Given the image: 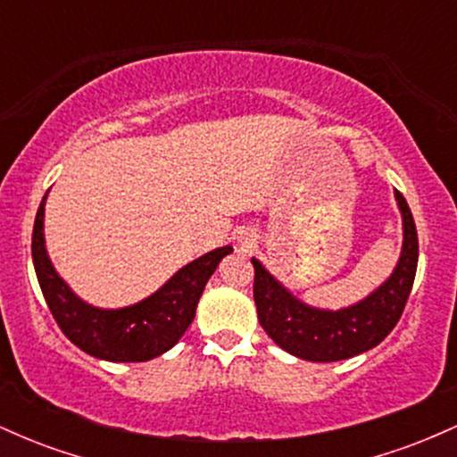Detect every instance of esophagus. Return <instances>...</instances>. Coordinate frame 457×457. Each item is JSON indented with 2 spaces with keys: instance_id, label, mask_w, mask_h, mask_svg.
I'll return each instance as SVG.
<instances>
[{
  "instance_id": "obj_1",
  "label": "esophagus",
  "mask_w": 457,
  "mask_h": 457,
  "mask_svg": "<svg viewBox=\"0 0 457 457\" xmlns=\"http://www.w3.org/2000/svg\"><path fill=\"white\" fill-rule=\"evenodd\" d=\"M238 246H240V251H251L255 246V236L251 234V232H243L238 236Z\"/></svg>"
}]
</instances>
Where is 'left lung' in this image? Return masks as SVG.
I'll list each match as a JSON object with an SVG mask.
<instances>
[{
	"label": "left lung",
	"instance_id": "obj_1",
	"mask_svg": "<svg viewBox=\"0 0 457 457\" xmlns=\"http://www.w3.org/2000/svg\"><path fill=\"white\" fill-rule=\"evenodd\" d=\"M403 221L402 255L393 275L353 307L328 312L301 303L258 260L253 262V301L269 337L286 353L316 363L344 361L378 345L395 328L417 275L419 238L411 208L395 191Z\"/></svg>",
	"mask_w": 457,
	"mask_h": 457
}]
</instances>
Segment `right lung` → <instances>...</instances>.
Wrapping results in <instances>:
<instances>
[{
	"instance_id": "add662e5",
	"label": "right lung",
	"mask_w": 457,
	"mask_h": 457,
	"mask_svg": "<svg viewBox=\"0 0 457 457\" xmlns=\"http://www.w3.org/2000/svg\"><path fill=\"white\" fill-rule=\"evenodd\" d=\"M45 199L36 212L31 258L57 327L83 353L113 363H139L174 348L195 318L204 287L232 246H219L180 269L159 292L124 309H98L79 298L57 275L45 249Z\"/></svg>"
}]
</instances>
